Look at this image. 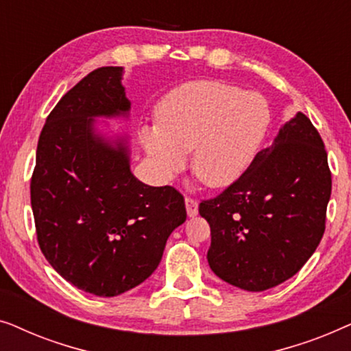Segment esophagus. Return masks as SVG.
<instances>
[{
  "instance_id": "34e87169",
  "label": "esophagus",
  "mask_w": 351,
  "mask_h": 351,
  "mask_svg": "<svg viewBox=\"0 0 351 351\" xmlns=\"http://www.w3.org/2000/svg\"><path fill=\"white\" fill-rule=\"evenodd\" d=\"M185 208L189 217H195V215L198 214V201L193 198H185Z\"/></svg>"
}]
</instances>
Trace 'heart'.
I'll return each mask as SVG.
<instances>
[{
	"label": "heart",
	"mask_w": 351,
	"mask_h": 351,
	"mask_svg": "<svg viewBox=\"0 0 351 351\" xmlns=\"http://www.w3.org/2000/svg\"><path fill=\"white\" fill-rule=\"evenodd\" d=\"M155 117V126L142 128L141 141L161 174L179 172L191 153V172L209 189L237 184L271 128L263 95L208 80L171 89L158 102Z\"/></svg>",
	"instance_id": "b5f03b06"
}]
</instances>
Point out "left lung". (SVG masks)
<instances>
[{
  "label": "left lung",
  "instance_id": "obj_1",
  "mask_svg": "<svg viewBox=\"0 0 351 351\" xmlns=\"http://www.w3.org/2000/svg\"><path fill=\"white\" fill-rule=\"evenodd\" d=\"M330 189L323 138L299 112L237 184L199 203L210 270L254 292L289 280L323 238Z\"/></svg>",
  "mask_w": 351,
  "mask_h": 351
}]
</instances>
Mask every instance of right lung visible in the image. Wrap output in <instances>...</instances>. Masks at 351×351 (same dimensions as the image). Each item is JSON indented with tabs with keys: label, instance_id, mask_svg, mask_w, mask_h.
Returning <instances> with one entry per match:
<instances>
[{
	"label": "right lung",
	"instance_id": "1",
	"mask_svg": "<svg viewBox=\"0 0 351 351\" xmlns=\"http://www.w3.org/2000/svg\"><path fill=\"white\" fill-rule=\"evenodd\" d=\"M121 75V66H100L59 100L40 134L30 182L41 252L62 278L99 297L145 281L186 219L179 190L138 182L128 147L94 134L93 117L131 107Z\"/></svg>",
	"mask_w": 351,
	"mask_h": 351
}]
</instances>
